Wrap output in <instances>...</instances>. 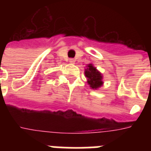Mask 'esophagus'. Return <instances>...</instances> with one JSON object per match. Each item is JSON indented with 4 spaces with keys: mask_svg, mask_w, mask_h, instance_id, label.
Masks as SVG:
<instances>
[{
    "mask_svg": "<svg viewBox=\"0 0 151 151\" xmlns=\"http://www.w3.org/2000/svg\"><path fill=\"white\" fill-rule=\"evenodd\" d=\"M69 62H70V63L72 64L75 63V60H74V59H69Z\"/></svg>",
    "mask_w": 151,
    "mask_h": 151,
    "instance_id": "1",
    "label": "esophagus"
}]
</instances>
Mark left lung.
<instances>
[{
  "label": "left lung",
  "instance_id": "1",
  "mask_svg": "<svg viewBox=\"0 0 151 151\" xmlns=\"http://www.w3.org/2000/svg\"><path fill=\"white\" fill-rule=\"evenodd\" d=\"M85 77L87 78L88 84L92 89H98L103 84L102 73L92 64H88L85 70Z\"/></svg>",
  "mask_w": 151,
  "mask_h": 151
}]
</instances>
